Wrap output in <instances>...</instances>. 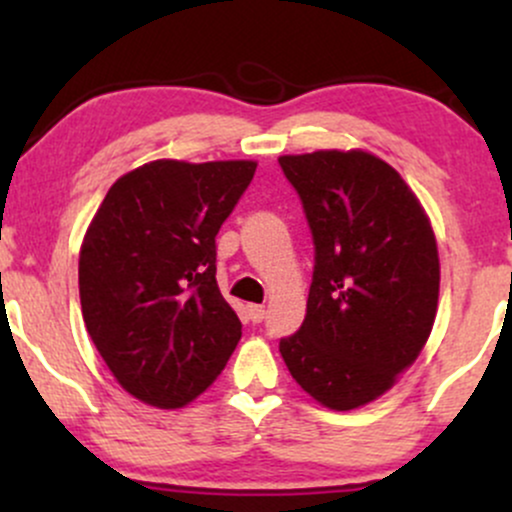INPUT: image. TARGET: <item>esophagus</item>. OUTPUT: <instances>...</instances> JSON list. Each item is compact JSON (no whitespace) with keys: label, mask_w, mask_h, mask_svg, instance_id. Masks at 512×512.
<instances>
[{"label":"esophagus","mask_w":512,"mask_h":512,"mask_svg":"<svg viewBox=\"0 0 512 512\" xmlns=\"http://www.w3.org/2000/svg\"><path fill=\"white\" fill-rule=\"evenodd\" d=\"M248 315L252 322H262L264 315H267V310H264V305H248Z\"/></svg>","instance_id":"esophagus-1"}]
</instances>
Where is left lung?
<instances>
[{"label": "left lung", "instance_id": "left-lung-1", "mask_svg": "<svg viewBox=\"0 0 512 512\" xmlns=\"http://www.w3.org/2000/svg\"><path fill=\"white\" fill-rule=\"evenodd\" d=\"M315 245L305 320L279 342L298 385L325 407L373 402L424 349L440 264L419 199L366 151L281 156Z\"/></svg>", "mask_w": 512, "mask_h": 512}]
</instances>
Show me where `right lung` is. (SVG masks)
Returning <instances> with one entry per match:
<instances>
[{"label":"right lung","mask_w":512,"mask_h":512,"mask_svg":"<svg viewBox=\"0 0 512 512\" xmlns=\"http://www.w3.org/2000/svg\"><path fill=\"white\" fill-rule=\"evenodd\" d=\"M257 163L154 161L122 175L88 226L79 296L98 354L129 395L178 409L240 339L216 284V233Z\"/></svg>","instance_id":"add662e5"}]
</instances>
